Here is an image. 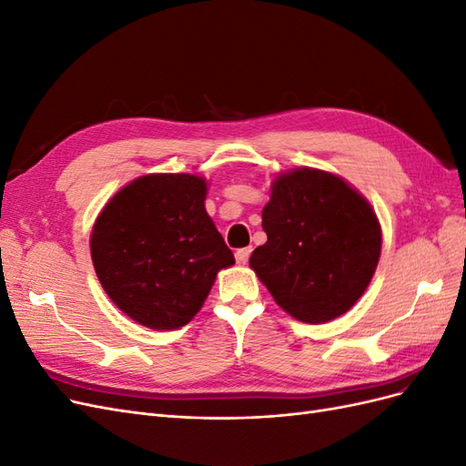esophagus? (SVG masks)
<instances>
[{"instance_id":"obj_1","label":"esophagus","mask_w":466,"mask_h":466,"mask_svg":"<svg viewBox=\"0 0 466 466\" xmlns=\"http://www.w3.org/2000/svg\"><path fill=\"white\" fill-rule=\"evenodd\" d=\"M250 252H252V248H250V247L238 248V250L235 252V258H237V262H238V264H247V262H248V257H250Z\"/></svg>"}]
</instances>
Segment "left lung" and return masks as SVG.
Wrapping results in <instances>:
<instances>
[{"label":"left lung","mask_w":466,"mask_h":466,"mask_svg":"<svg viewBox=\"0 0 466 466\" xmlns=\"http://www.w3.org/2000/svg\"><path fill=\"white\" fill-rule=\"evenodd\" d=\"M268 241L250 268L288 315L320 324L348 313L380 257V225L361 192L334 173L298 167L272 180L262 209Z\"/></svg>","instance_id":"left-lung-1"}]
</instances>
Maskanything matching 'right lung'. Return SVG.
<instances>
[{
	"instance_id": "add662e5",
	"label": "right lung",
	"mask_w": 466,
	"mask_h": 466,
	"mask_svg": "<svg viewBox=\"0 0 466 466\" xmlns=\"http://www.w3.org/2000/svg\"><path fill=\"white\" fill-rule=\"evenodd\" d=\"M208 180L153 173L122 187L91 231L103 289L124 315L151 330H175L200 311L216 276L235 264L206 211Z\"/></svg>"
}]
</instances>
